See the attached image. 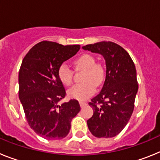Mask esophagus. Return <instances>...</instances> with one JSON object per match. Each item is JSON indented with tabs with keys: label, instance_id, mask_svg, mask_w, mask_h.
<instances>
[{
	"label": "esophagus",
	"instance_id": "1",
	"mask_svg": "<svg viewBox=\"0 0 160 160\" xmlns=\"http://www.w3.org/2000/svg\"><path fill=\"white\" fill-rule=\"evenodd\" d=\"M80 107H84L86 105H87V103L84 102V101H80Z\"/></svg>",
	"mask_w": 160,
	"mask_h": 160
}]
</instances>
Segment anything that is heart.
<instances>
[{"mask_svg": "<svg viewBox=\"0 0 160 160\" xmlns=\"http://www.w3.org/2000/svg\"><path fill=\"white\" fill-rule=\"evenodd\" d=\"M76 70H84L82 81L76 84L68 92L69 97L78 101H84L93 95L96 86L101 85L106 76V69L101 62H96L93 56L84 54L77 57L73 62ZM58 78L63 85L70 86L73 81V71L65 63H62L57 71Z\"/></svg>", "mask_w": 160, "mask_h": 160, "instance_id": "1", "label": "heart"}]
</instances>
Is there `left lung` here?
<instances>
[{"instance_id": "8db88e82", "label": "left lung", "mask_w": 160, "mask_h": 160, "mask_svg": "<svg viewBox=\"0 0 160 160\" xmlns=\"http://www.w3.org/2000/svg\"><path fill=\"white\" fill-rule=\"evenodd\" d=\"M83 49L101 54L106 63V76L100 93L88 105L93 115L87 121L97 138L114 137L124 129L134 111L138 84L134 63L128 52L113 42H100Z\"/></svg>"}]
</instances>
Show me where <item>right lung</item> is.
Instances as JSON below:
<instances>
[{
	"instance_id": "obj_1",
	"label": "right lung",
	"mask_w": 160,
	"mask_h": 160,
	"mask_svg": "<svg viewBox=\"0 0 160 160\" xmlns=\"http://www.w3.org/2000/svg\"><path fill=\"white\" fill-rule=\"evenodd\" d=\"M80 49V45L42 41L22 60L18 76L19 99L29 126L42 138H65L72 118L80 111V104L75 99L59 105L66 91L57 75L59 67Z\"/></svg>"
}]
</instances>
